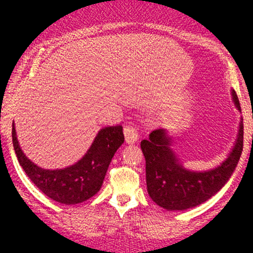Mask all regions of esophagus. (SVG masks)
<instances>
[{
  "label": "esophagus",
  "mask_w": 253,
  "mask_h": 253,
  "mask_svg": "<svg viewBox=\"0 0 253 253\" xmlns=\"http://www.w3.org/2000/svg\"><path fill=\"white\" fill-rule=\"evenodd\" d=\"M124 133H125V139H126L127 144H134L138 141L139 139L138 132H136L135 127H133L132 125H127V126H125Z\"/></svg>",
  "instance_id": "esophagus-1"
}]
</instances>
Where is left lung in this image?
<instances>
[{
  "label": "left lung",
  "instance_id": "obj_1",
  "mask_svg": "<svg viewBox=\"0 0 253 253\" xmlns=\"http://www.w3.org/2000/svg\"><path fill=\"white\" fill-rule=\"evenodd\" d=\"M233 102L240 110L234 90ZM244 126L239 124L237 140L229 155L219 167L207 171H190L179 163L171 150V138L167 129L159 128L141 141L146 161V185L151 199L168 211H185L201 205L214 196L231 178L243 151Z\"/></svg>",
  "mask_w": 253,
  "mask_h": 253
}]
</instances>
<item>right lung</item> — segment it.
<instances>
[{"label":"right lung","mask_w":253,"mask_h":253,"mask_svg":"<svg viewBox=\"0 0 253 253\" xmlns=\"http://www.w3.org/2000/svg\"><path fill=\"white\" fill-rule=\"evenodd\" d=\"M11 136L17 161L26 175L46 196L64 205L82 203L97 194L113 156L125 141L123 126L103 127L77 163L65 169L46 170L31 162L22 152L14 123Z\"/></svg>","instance_id":"obj_1"}]
</instances>
